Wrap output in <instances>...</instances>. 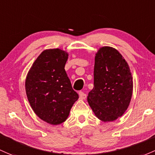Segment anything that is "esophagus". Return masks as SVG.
<instances>
[{
	"label": "esophagus",
	"instance_id": "obj_1",
	"mask_svg": "<svg viewBox=\"0 0 155 155\" xmlns=\"http://www.w3.org/2000/svg\"><path fill=\"white\" fill-rule=\"evenodd\" d=\"M79 99H84L86 98V97H87L86 94H84V92H82V91H79Z\"/></svg>",
	"mask_w": 155,
	"mask_h": 155
}]
</instances>
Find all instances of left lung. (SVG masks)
Here are the masks:
<instances>
[{
  "instance_id": "1",
  "label": "left lung",
  "mask_w": 155,
  "mask_h": 155,
  "mask_svg": "<svg viewBox=\"0 0 155 155\" xmlns=\"http://www.w3.org/2000/svg\"><path fill=\"white\" fill-rule=\"evenodd\" d=\"M94 88L87 102L97 118L110 122L128 108L133 92V81L128 63L116 49L102 47L95 56Z\"/></svg>"
}]
</instances>
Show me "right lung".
I'll use <instances>...</instances> for the list:
<instances>
[{
	"label": "right lung",
	"mask_w": 155,
	"mask_h": 155,
	"mask_svg": "<svg viewBox=\"0 0 155 155\" xmlns=\"http://www.w3.org/2000/svg\"><path fill=\"white\" fill-rule=\"evenodd\" d=\"M68 58V53L60 49L44 50L26 79V94L32 110L49 124L64 122L79 99L64 70Z\"/></svg>",
	"instance_id": "obj_1"
}]
</instances>
